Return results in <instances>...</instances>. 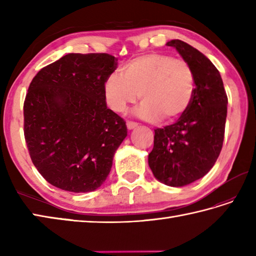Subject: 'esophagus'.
Masks as SVG:
<instances>
[{"label":"esophagus","mask_w":256,"mask_h":256,"mask_svg":"<svg viewBox=\"0 0 256 256\" xmlns=\"http://www.w3.org/2000/svg\"><path fill=\"white\" fill-rule=\"evenodd\" d=\"M138 123H135V122H131V121H128L126 122V126H128V130H133V128H138Z\"/></svg>","instance_id":"1"}]
</instances>
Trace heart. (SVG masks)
<instances>
[{"label":"heart","instance_id":"heart-1","mask_svg":"<svg viewBox=\"0 0 256 256\" xmlns=\"http://www.w3.org/2000/svg\"><path fill=\"white\" fill-rule=\"evenodd\" d=\"M104 92L108 106L121 113L143 100L136 116L146 121H175L189 108L196 94V78L190 64L162 54H148L123 67V74L106 77Z\"/></svg>","mask_w":256,"mask_h":256}]
</instances>
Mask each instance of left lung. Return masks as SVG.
<instances>
[{
	"mask_svg": "<svg viewBox=\"0 0 256 256\" xmlns=\"http://www.w3.org/2000/svg\"><path fill=\"white\" fill-rule=\"evenodd\" d=\"M196 78L189 108L176 123L156 128L148 166L157 180L184 187L202 178L218 160L224 138L228 96L218 69L202 52L179 40L168 42Z\"/></svg>",
	"mask_w": 256,
	"mask_h": 256,
	"instance_id": "8db88e82",
	"label": "left lung"
}]
</instances>
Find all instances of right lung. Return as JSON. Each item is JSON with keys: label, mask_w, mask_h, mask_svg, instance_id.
Returning a JSON list of instances; mask_svg holds the SVG:
<instances>
[{"label": "right lung", "mask_w": 256, "mask_h": 256, "mask_svg": "<svg viewBox=\"0 0 256 256\" xmlns=\"http://www.w3.org/2000/svg\"><path fill=\"white\" fill-rule=\"evenodd\" d=\"M108 54H68L40 69L24 102V135L46 180L72 192H94L110 174L128 128L106 102L116 69Z\"/></svg>", "instance_id": "1"}]
</instances>
